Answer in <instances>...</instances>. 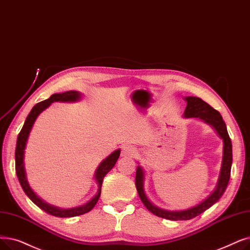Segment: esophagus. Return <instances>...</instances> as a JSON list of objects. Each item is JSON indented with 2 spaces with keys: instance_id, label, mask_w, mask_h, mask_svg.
I'll return each mask as SVG.
<instances>
[{
  "instance_id": "34e87169",
  "label": "esophagus",
  "mask_w": 250,
  "mask_h": 250,
  "mask_svg": "<svg viewBox=\"0 0 250 250\" xmlns=\"http://www.w3.org/2000/svg\"><path fill=\"white\" fill-rule=\"evenodd\" d=\"M136 148L131 145H125L122 149V155L125 157H133L136 154Z\"/></svg>"
}]
</instances>
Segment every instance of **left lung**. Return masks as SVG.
Instances as JSON below:
<instances>
[{
    "label": "left lung",
    "mask_w": 250,
    "mask_h": 250,
    "mask_svg": "<svg viewBox=\"0 0 250 250\" xmlns=\"http://www.w3.org/2000/svg\"><path fill=\"white\" fill-rule=\"evenodd\" d=\"M187 107L185 109L184 116L185 117H198L202 119L206 124L210 125L218 135L223 139L224 142V156H223V164L221 168V173L218 185H216L215 190L209 195V196L203 200L198 205L194 206L192 208L181 210V211H168L156 208L152 204L147 198L144 192V172L143 169L138 167L136 171V188L140 199L142 200L143 204L146 206V208L153 214L160 216L162 219L171 220V221H186L195 218L199 215L206 209H208L216 201H218L224 192L227 189L228 184H229L230 176H231V167H232V142L227 131L226 124L223 121V117L218 110L204 102L202 99L197 98V97H186Z\"/></svg>",
    "instance_id": "obj_1"
}]
</instances>
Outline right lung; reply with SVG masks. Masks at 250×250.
I'll return each instance as SVG.
<instances>
[{
    "label": "right lung",
    "mask_w": 250,
    "mask_h": 250,
    "mask_svg": "<svg viewBox=\"0 0 250 250\" xmlns=\"http://www.w3.org/2000/svg\"><path fill=\"white\" fill-rule=\"evenodd\" d=\"M80 98H81V94L79 92L69 91V92H65L61 94H53L49 99L36 104L34 107H32L31 111L27 115L24 125L22 128H21V131L17 137L16 150H15V169H16V175L21 187H22L23 191L29 197V199L37 206H39L42 210H44L47 213L52 214L54 216H58V218H71V216L81 215V214L89 212L90 210L93 209L96 203L98 202L101 195V187H102V182L104 177L107 175V172L111 170V168L115 166L116 161L119 157V154H121V150H116L101 162L100 166L98 167V168H97L95 172V179L97 183H98V193H97L96 196L92 198L88 203H85L82 206H78V208H68V209L58 208H55V206L46 203L45 201H42L41 198L37 196L36 193L31 190V188L28 185V182L26 180L23 158H24V150H25L26 142H27V139H28L32 125H34L39 114L42 111H44L46 108H48L51 105V103L58 102V101L74 102V101L80 100Z\"/></svg>",
    "instance_id": "right-lung-1"
}]
</instances>
